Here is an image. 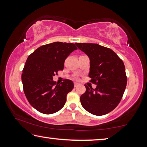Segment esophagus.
I'll use <instances>...</instances> for the list:
<instances>
[{
  "label": "esophagus",
  "mask_w": 147,
  "mask_h": 147,
  "mask_svg": "<svg viewBox=\"0 0 147 147\" xmlns=\"http://www.w3.org/2000/svg\"><path fill=\"white\" fill-rule=\"evenodd\" d=\"M78 86V83H74V88H76V87H77V86Z\"/></svg>",
  "instance_id": "esophagus-1"
}]
</instances>
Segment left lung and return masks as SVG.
<instances>
[{"label":"left lung","instance_id":"1","mask_svg":"<svg viewBox=\"0 0 147 147\" xmlns=\"http://www.w3.org/2000/svg\"><path fill=\"white\" fill-rule=\"evenodd\" d=\"M78 48L90 59L89 76L95 89L85 85L80 96L83 108L94 115H104L113 110L120 102L127 83L125 67L112 50L95 43H76Z\"/></svg>","mask_w":147,"mask_h":147}]
</instances>
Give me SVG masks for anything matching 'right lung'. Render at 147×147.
<instances>
[{"mask_svg": "<svg viewBox=\"0 0 147 147\" xmlns=\"http://www.w3.org/2000/svg\"><path fill=\"white\" fill-rule=\"evenodd\" d=\"M76 49L74 43L54 42L39 47L27 58L21 76L24 93L39 112L52 114L64 106L74 84L67 79L56 83L53 76L63 70L65 59Z\"/></svg>", "mask_w": 147, "mask_h": 147, "instance_id": "add662e5", "label": "right lung"}]
</instances>
